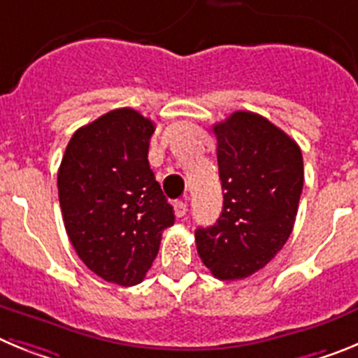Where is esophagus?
<instances>
[{
    "mask_svg": "<svg viewBox=\"0 0 358 358\" xmlns=\"http://www.w3.org/2000/svg\"><path fill=\"white\" fill-rule=\"evenodd\" d=\"M173 211H176V217L182 218L188 213V204H186L185 201H177L176 204H173Z\"/></svg>",
    "mask_w": 358,
    "mask_h": 358,
    "instance_id": "obj_1",
    "label": "esophagus"
}]
</instances>
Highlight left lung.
I'll list each match as a JSON object with an SVG mask.
<instances>
[{
    "label": "left lung",
    "instance_id": "8db88e82",
    "mask_svg": "<svg viewBox=\"0 0 358 358\" xmlns=\"http://www.w3.org/2000/svg\"><path fill=\"white\" fill-rule=\"evenodd\" d=\"M224 206L195 231L202 264L218 280L264 268L292 233L303 192L301 148L264 116L236 110L213 127Z\"/></svg>",
    "mask_w": 358,
    "mask_h": 358
}]
</instances>
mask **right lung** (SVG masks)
Returning <instances> with one entry per match:
<instances>
[{
  "label": "right lung",
  "mask_w": 358,
  "mask_h": 358,
  "mask_svg": "<svg viewBox=\"0 0 358 358\" xmlns=\"http://www.w3.org/2000/svg\"><path fill=\"white\" fill-rule=\"evenodd\" d=\"M154 129L138 110H110L71 136L57 173L69 242L87 268L116 285L143 281L176 220L148 164Z\"/></svg>",
  "instance_id": "1"
}]
</instances>
